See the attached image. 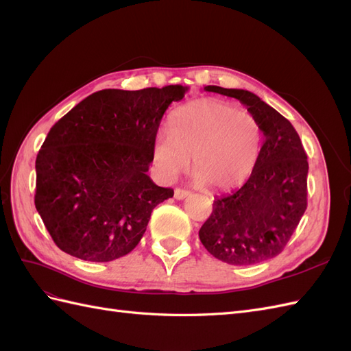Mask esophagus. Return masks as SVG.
I'll use <instances>...</instances> for the list:
<instances>
[{"label": "esophagus", "mask_w": 351, "mask_h": 351, "mask_svg": "<svg viewBox=\"0 0 351 351\" xmlns=\"http://www.w3.org/2000/svg\"><path fill=\"white\" fill-rule=\"evenodd\" d=\"M187 196H190V192H189V190H184V189H176V190H174V197H176L177 200L186 199Z\"/></svg>", "instance_id": "34e87169"}]
</instances>
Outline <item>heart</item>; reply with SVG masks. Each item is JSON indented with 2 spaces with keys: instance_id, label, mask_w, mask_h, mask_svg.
Here are the masks:
<instances>
[{
  "instance_id": "1",
  "label": "heart",
  "mask_w": 351,
  "mask_h": 351,
  "mask_svg": "<svg viewBox=\"0 0 351 351\" xmlns=\"http://www.w3.org/2000/svg\"><path fill=\"white\" fill-rule=\"evenodd\" d=\"M168 134H156L152 162L165 180L192 171L200 187L228 190L241 184L258 164L263 130L256 117L217 99H197L171 112Z\"/></svg>"
}]
</instances>
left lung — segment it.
<instances>
[{"label": "left lung", "mask_w": 351, "mask_h": 351, "mask_svg": "<svg viewBox=\"0 0 351 351\" xmlns=\"http://www.w3.org/2000/svg\"><path fill=\"white\" fill-rule=\"evenodd\" d=\"M246 105L261 123L265 141L250 177L240 189L217 197L199 230L205 249L236 265L261 263L280 254L307 208V155L291 123L258 95L244 89L205 86Z\"/></svg>", "instance_id": "1"}]
</instances>
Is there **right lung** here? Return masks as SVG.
<instances>
[{
    "instance_id": "obj_1",
    "label": "right lung",
    "mask_w": 351,
    "mask_h": 351,
    "mask_svg": "<svg viewBox=\"0 0 351 351\" xmlns=\"http://www.w3.org/2000/svg\"><path fill=\"white\" fill-rule=\"evenodd\" d=\"M186 92L104 89L52 125L36 156L35 206L62 252L110 262L139 244L154 208L174 195L146 173L162 115Z\"/></svg>"
}]
</instances>
